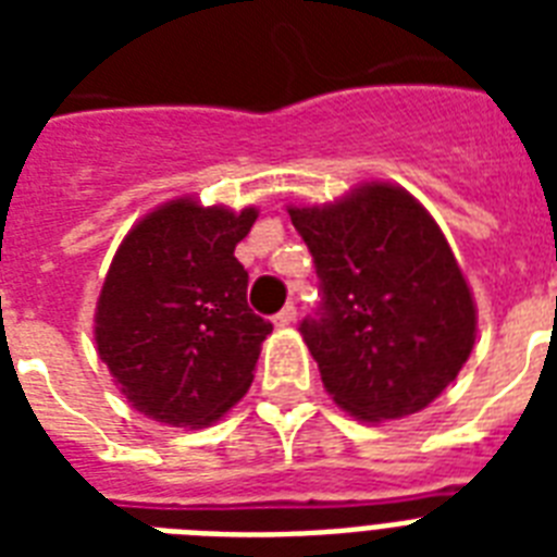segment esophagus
Instances as JSON below:
<instances>
[{
  "mask_svg": "<svg viewBox=\"0 0 557 557\" xmlns=\"http://www.w3.org/2000/svg\"><path fill=\"white\" fill-rule=\"evenodd\" d=\"M295 321H297V306L295 304L283 306V309L274 314V326H280V330H286V326H292Z\"/></svg>",
  "mask_w": 557,
  "mask_h": 557,
  "instance_id": "esophagus-1",
  "label": "esophagus"
}]
</instances>
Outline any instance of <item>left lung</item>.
<instances>
[{"mask_svg": "<svg viewBox=\"0 0 557 557\" xmlns=\"http://www.w3.org/2000/svg\"><path fill=\"white\" fill-rule=\"evenodd\" d=\"M321 280L300 323L335 405L364 422L428 407L471 356L476 309L448 239L401 187L288 208Z\"/></svg>", "mask_w": 557, "mask_h": 557, "instance_id": "8db88e82", "label": "left lung"}]
</instances>
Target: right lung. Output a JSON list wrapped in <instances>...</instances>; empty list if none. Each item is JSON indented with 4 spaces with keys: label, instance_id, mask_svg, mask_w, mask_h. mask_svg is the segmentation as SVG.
Returning a JSON list of instances; mask_svg holds the SVG:
<instances>
[{
    "label": "right lung",
    "instance_id": "obj_1",
    "mask_svg": "<svg viewBox=\"0 0 557 557\" xmlns=\"http://www.w3.org/2000/svg\"><path fill=\"white\" fill-rule=\"evenodd\" d=\"M257 210L176 199L126 234L100 288V361L135 410L173 428L216 422L248 393L271 323L234 257Z\"/></svg>",
    "mask_w": 557,
    "mask_h": 557
}]
</instances>
